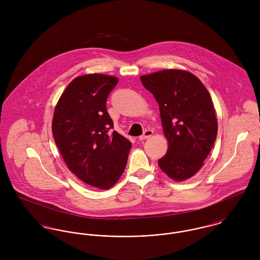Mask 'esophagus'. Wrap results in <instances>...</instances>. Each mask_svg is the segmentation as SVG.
<instances>
[{"label": "esophagus", "instance_id": "obj_1", "mask_svg": "<svg viewBox=\"0 0 260 260\" xmlns=\"http://www.w3.org/2000/svg\"><path fill=\"white\" fill-rule=\"evenodd\" d=\"M152 135H153V131L150 130V129H147V130L144 131L143 135H141V136L139 137V140H145V139H147L149 137H151Z\"/></svg>", "mask_w": 260, "mask_h": 260}]
</instances>
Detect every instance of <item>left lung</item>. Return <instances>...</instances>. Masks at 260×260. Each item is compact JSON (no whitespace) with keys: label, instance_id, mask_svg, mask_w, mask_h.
<instances>
[{"label":"left lung","instance_id":"8db88e82","mask_svg":"<svg viewBox=\"0 0 260 260\" xmlns=\"http://www.w3.org/2000/svg\"><path fill=\"white\" fill-rule=\"evenodd\" d=\"M156 99L167 153L160 169L175 181L194 176L204 164L217 135V119L210 94L192 73L166 69L140 77Z\"/></svg>","mask_w":260,"mask_h":260}]
</instances>
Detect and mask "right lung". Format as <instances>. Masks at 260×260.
Instances as JSON below:
<instances>
[{"label": "right lung", "mask_w": 260, "mask_h": 260, "mask_svg": "<svg viewBox=\"0 0 260 260\" xmlns=\"http://www.w3.org/2000/svg\"><path fill=\"white\" fill-rule=\"evenodd\" d=\"M118 78L76 77L58 100L52 132L69 170L83 182L109 189L125 170L132 143L113 131L106 101Z\"/></svg>", "instance_id": "1"}]
</instances>
